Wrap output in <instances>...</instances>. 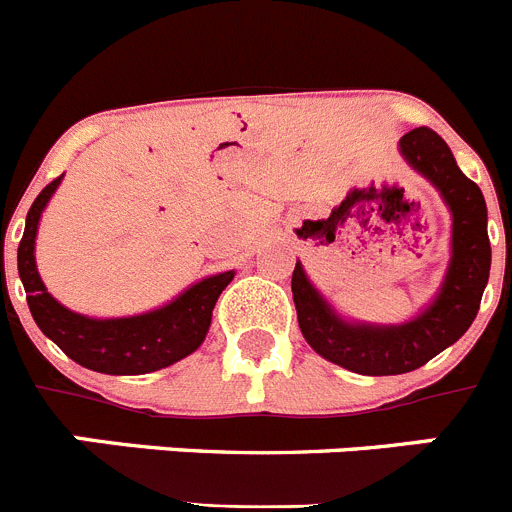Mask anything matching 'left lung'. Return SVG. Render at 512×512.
I'll return each instance as SVG.
<instances>
[{
  "label": "left lung",
  "mask_w": 512,
  "mask_h": 512,
  "mask_svg": "<svg viewBox=\"0 0 512 512\" xmlns=\"http://www.w3.org/2000/svg\"><path fill=\"white\" fill-rule=\"evenodd\" d=\"M400 153L410 169L436 187L451 212V259L436 297L405 323H361L343 318L320 295L300 261L292 271V297L305 341L323 359L366 377L413 372L459 341L477 318L490 279L492 248L482 189L461 174L446 140L431 128L402 135Z\"/></svg>",
  "instance_id": "1"
}]
</instances>
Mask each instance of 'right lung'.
Instances as JSON below:
<instances>
[{
  "label": "right lung",
  "mask_w": 512,
  "mask_h": 512,
  "mask_svg": "<svg viewBox=\"0 0 512 512\" xmlns=\"http://www.w3.org/2000/svg\"><path fill=\"white\" fill-rule=\"evenodd\" d=\"M61 179L63 174L35 197L17 248V271L38 328L69 359L99 374H151L194 354L210 330L212 307L220 292L233 282L235 271L200 279L166 305L128 318H89L69 310L45 289L35 264L40 217Z\"/></svg>",
  "instance_id": "obj_1"
}]
</instances>
